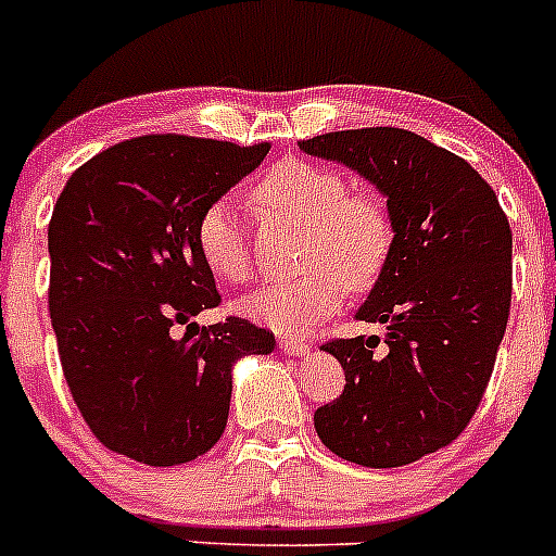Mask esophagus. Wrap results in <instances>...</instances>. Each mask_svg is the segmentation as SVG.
Segmentation results:
<instances>
[{
  "label": "esophagus",
  "instance_id": "1",
  "mask_svg": "<svg viewBox=\"0 0 556 556\" xmlns=\"http://www.w3.org/2000/svg\"><path fill=\"white\" fill-rule=\"evenodd\" d=\"M279 348L285 350L288 355H306L309 353V342L301 337H293V333H285V337H279Z\"/></svg>",
  "mask_w": 556,
  "mask_h": 556
}]
</instances>
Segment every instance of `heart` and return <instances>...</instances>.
<instances>
[{
	"instance_id": "b5f03b06",
	"label": "heart",
	"mask_w": 556,
	"mask_h": 556,
	"mask_svg": "<svg viewBox=\"0 0 556 556\" xmlns=\"http://www.w3.org/2000/svg\"><path fill=\"white\" fill-rule=\"evenodd\" d=\"M250 206L261 217L304 223L299 247L304 271L268 279L239 304L241 315L274 331L312 328L342 304L348 288L353 293L369 290L391 261L396 230L388 206L371 192H350L348 179L331 165L279 160L252 181ZM195 250L223 282L239 285L250 277V239L230 201L203 208Z\"/></svg>"
}]
</instances>
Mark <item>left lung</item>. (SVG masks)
Returning <instances> with one entry per match:
<instances>
[{"label":"left lung","mask_w":556,"mask_h":556,"mask_svg":"<svg viewBox=\"0 0 556 556\" xmlns=\"http://www.w3.org/2000/svg\"><path fill=\"white\" fill-rule=\"evenodd\" d=\"M358 170L388 198L393 252L358 320L388 337L328 339L344 391L315 409L328 451L364 467H402L454 443L481 404L510 315L508 217L459 154L399 127L299 141Z\"/></svg>","instance_id":"obj_1"}]
</instances>
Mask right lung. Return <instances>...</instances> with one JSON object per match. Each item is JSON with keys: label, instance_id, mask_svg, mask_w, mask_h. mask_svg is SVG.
<instances>
[{"label": "right lung", "instance_id": "right-lung-1", "mask_svg": "<svg viewBox=\"0 0 556 556\" xmlns=\"http://www.w3.org/2000/svg\"><path fill=\"white\" fill-rule=\"evenodd\" d=\"M268 149L141 135L64 185L48 223V309L70 393L113 454L174 467L212 451L228 424L233 364L274 350V333L244 317L190 323L223 301L195 250L198 217ZM176 325L188 326L185 338Z\"/></svg>", "mask_w": 556, "mask_h": 556}]
</instances>
